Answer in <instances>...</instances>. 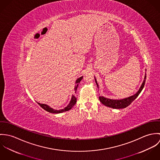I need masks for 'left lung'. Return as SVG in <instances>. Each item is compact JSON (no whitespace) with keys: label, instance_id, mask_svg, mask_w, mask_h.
Returning <instances> with one entry per match:
<instances>
[{"label":"left lung","instance_id":"1","mask_svg":"<svg viewBox=\"0 0 160 160\" xmlns=\"http://www.w3.org/2000/svg\"><path fill=\"white\" fill-rule=\"evenodd\" d=\"M146 77L147 76H146V72H145L143 81L142 85L140 86L138 91L134 95H131V96L128 97H126V98H122V99H119V100L110 99V98H105L103 96H99L100 101L105 106L108 107H110V108H114V109H121V108H124L128 107L137 98V97L138 96V95L140 94V93L143 89L145 84ZM95 80L97 86L98 88V85L97 84V81L95 78Z\"/></svg>","mask_w":160,"mask_h":160}]
</instances>
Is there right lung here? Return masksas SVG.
Here are the masks:
<instances>
[{
	"label": "right lung",
	"mask_w": 160,
	"mask_h": 160,
	"mask_svg": "<svg viewBox=\"0 0 160 160\" xmlns=\"http://www.w3.org/2000/svg\"><path fill=\"white\" fill-rule=\"evenodd\" d=\"M83 78V76H81L79 78H78L76 81V85H75V87H74V91L76 92V90L78 89V85L80 83V82L81 81V80ZM76 98L75 97L74 95H72L71 97V100L69 103L68 105L65 107L63 109H62V110H54L52 108L50 107L48 105H46V104H42V103H38L47 112H49V113H63V112H67V111H68L69 110H71L73 107L74 105L76 104Z\"/></svg>",
	"instance_id": "obj_1"
}]
</instances>
